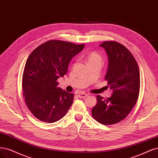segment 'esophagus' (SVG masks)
I'll list each match as a JSON object with an SVG mask.
<instances>
[{
  "mask_svg": "<svg viewBox=\"0 0 158 158\" xmlns=\"http://www.w3.org/2000/svg\"><path fill=\"white\" fill-rule=\"evenodd\" d=\"M78 96H79V97H80V98H85L86 96H88V94H85V93H79L78 94Z\"/></svg>",
  "mask_w": 158,
  "mask_h": 158,
  "instance_id": "esophagus-1",
  "label": "esophagus"
}]
</instances>
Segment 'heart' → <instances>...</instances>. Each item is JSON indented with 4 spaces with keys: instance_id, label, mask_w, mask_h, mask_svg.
<instances>
[{
    "instance_id": "1",
    "label": "heart",
    "mask_w": 158,
    "mask_h": 158,
    "mask_svg": "<svg viewBox=\"0 0 158 158\" xmlns=\"http://www.w3.org/2000/svg\"><path fill=\"white\" fill-rule=\"evenodd\" d=\"M96 60H101L102 61L101 56L98 54H97L96 52H90L87 56L88 63L91 62H94V61H96Z\"/></svg>"
}]
</instances>
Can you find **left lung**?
<instances>
[{"label":"left lung","mask_w":158,"mask_h":158,"mask_svg":"<svg viewBox=\"0 0 158 158\" xmlns=\"http://www.w3.org/2000/svg\"><path fill=\"white\" fill-rule=\"evenodd\" d=\"M100 47L108 57L105 79L113 90L110 98L96 96L93 118L103 125H113L124 119L133 108L140 91V71L134 56L125 46L115 41H104Z\"/></svg>","instance_id":"obj_1"}]
</instances>
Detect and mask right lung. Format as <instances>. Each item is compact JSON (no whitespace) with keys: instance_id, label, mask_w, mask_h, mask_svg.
I'll list each match as a JSON object with an SVG mask.
<instances>
[{"instance_id":"add662e5","label":"right lung","mask_w":158,"mask_h":158,"mask_svg":"<svg viewBox=\"0 0 158 158\" xmlns=\"http://www.w3.org/2000/svg\"><path fill=\"white\" fill-rule=\"evenodd\" d=\"M84 47V44L51 40L29 56L22 77L23 96L30 111L40 121L54 123L68 112L74 94L58 87L57 79L67 73L70 60Z\"/></svg>"}]
</instances>
